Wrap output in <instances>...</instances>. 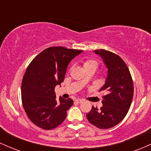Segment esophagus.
Segmentation results:
<instances>
[{
    "instance_id": "34e87169",
    "label": "esophagus",
    "mask_w": 151,
    "mask_h": 151,
    "mask_svg": "<svg viewBox=\"0 0 151 151\" xmlns=\"http://www.w3.org/2000/svg\"><path fill=\"white\" fill-rule=\"evenodd\" d=\"M75 101L77 102V104H81L84 101H83V100H81V99H76Z\"/></svg>"
}]
</instances>
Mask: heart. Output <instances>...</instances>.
Listing matches in <instances>:
<instances>
[{
	"label": "heart",
	"mask_w": 151,
	"mask_h": 151,
	"mask_svg": "<svg viewBox=\"0 0 151 151\" xmlns=\"http://www.w3.org/2000/svg\"><path fill=\"white\" fill-rule=\"evenodd\" d=\"M83 69L84 70H93L96 71L99 67V62L95 60L92 59H89V60H84L82 63Z\"/></svg>",
	"instance_id": "b5f03b06"
}]
</instances>
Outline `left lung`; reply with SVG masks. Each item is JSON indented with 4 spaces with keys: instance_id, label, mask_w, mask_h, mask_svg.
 <instances>
[{
    "instance_id": "8db88e82",
    "label": "left lung",
    "mask_w": 151,
    "mask_h": 151,
    "mask_svg": "<svg viewBox=\"0 0 151 151\" xmlns=\"http://www.w3.org/2000/svg\"><path fill=\"white\" fill-rule=\"evenodd\" d=\"M94 52L108 69L105 84L100 89L106 94L102 97L101 109L93 106L86 118L96 127L107 129L119 124L127 114L133 96V84L127 65L119 55L102 49Z\"/></svg>"
}]
</instances>
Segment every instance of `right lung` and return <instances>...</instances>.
<instances>
[{"label": "right lung", "instance_id": "right-lung-1", "mask_svg": "<svg viewBox=\"0 0 151 151\" xmlns=\"http://www.w3.org/2000/svg\"><path fill=\"white\" fill-rule=\"evenodd\" d=\"M82 50L47 48L27 67L21 85L22 103L30 120L42 129H55L67 117L73 100H56L55 88L64 81L69 64Z\"/></svg>", "mask_w": 151, "mask_h": 151}]
</instances>
